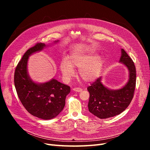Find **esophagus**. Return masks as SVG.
<instances>
[{
    "instance_id": "1",
    "label": "esophagus",
    "mask_w": 150,
    "mask_h": 150,
    "mask_svg": "<svg viewBox=\"0 0 150 150\" xmlns=\"http://www.w3.org/2000/svg\"><path fill=\"white\" fill-rule=\"evenodd\" d=\"M72 89H73V91H76V92H81L83 91L82 89L79 88H74Z\"/></svg>"
}]
</instances>
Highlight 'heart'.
Masks as SVG:
<instances>
[{"label": "heart", "mask_w": 150, "mask_h": 150, "mask_svg": "<svg viewBox=\"0 0 150 150\" xmlns=\"http://www.w3.org/2000/svg\"><path fill=\"white\" fill-rule=\"evenodd\" d=\"M104 59L93 53H74L69 59L64 58L60 63V71L64 81H68L74 74V69H79V78L85 82H91L100 75Z\"/></svg>", "instance_id": "heart-1"}]
</instances>
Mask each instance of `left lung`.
Returning a JSON list of instances; mask_svg holds the SVG:
<instances>
[{
	"label": "left lung",
	"mask_w": 150,
	"mask_h": 150,
	"mask_svg": "<svg viewBox=\"0 0 150 150\" xmlns=\"http://www.w3.org/2000/svg\"><path fill=\"white\" fill-rule=\"evenodd\" d=\"M120 62L129 71V79L121 89H110L98 78L87 88L89 93L88 109L90 112L100 119L120 115L128 108L133 98L136 86V67L133 60L123 49H121Z\"/></svg>",
	"instance_id": "8db88e82"
}]
</instances>
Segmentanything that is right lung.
<instances>
[{
  "instance_id": "add662e5",
  "label": "right lung",
  "mask_w": 150,
  "mask_h": 150,
  "mask_svg": "<svg viewBox=\"0 0 150 150\" xmlns=\"http://www.w3.org/2000/svg\"><path fill=\"white\" fill-rule=\"evenodd\" d=\"M45 47V44L38 43L25 52L16 68L14 84L18 97L25 110L32 115L47 120L56 117L62 111L71 89L55 79L44 83H35L30 79L28 71L29 57Z\"/></svg>"
}]
</instances>
